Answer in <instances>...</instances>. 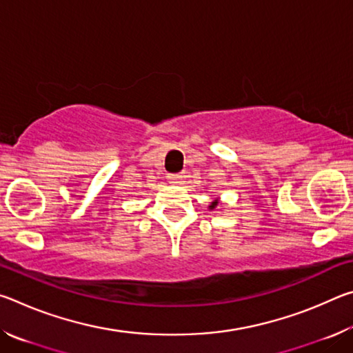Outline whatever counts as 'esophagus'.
Masks as SVG:
<instances>
[{"label":"esophagus","mask_w":353,"mask_h":353,"mask_svg":"<svg viewBox=\"0 0 353 353\" xmlns=\"http://www.w3.org/2000/svg\"><path fill=\"white\" fill-rule=\"evenodd\" d=\"M183 179H185V176L182 174V172H181V174H170L168 176V182L170 183H174V185H181L183 182Z\"/></svg>","instance_id":"1"}]
</instances>
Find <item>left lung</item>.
<instances>
[{"instance_id":"left-lung-1","label":"left lung","mask_w":353,"mask_h":353,"mask_svg":"<svg viewBox=\"0 0 353 353\" xmlns=\"http://www.w3.org/2000/svg\"><path fill=\"white\" fill-rule=\"evenodd\" d=\"M218 204H219V198H214V199L210 202V205H208V210H214V208H216Z\"/></svg>"}]
</instances>
